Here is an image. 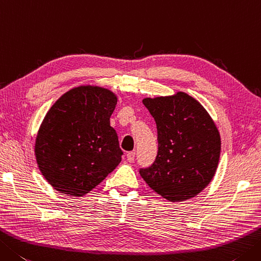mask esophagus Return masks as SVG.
<instances>
[{"mask_svg":"<svg viewBox=\"0 0 261 261\" xmlns=\"http://www.w3.org/2000/svg\"><path fill=\"white\" fill-rule=\"evenodd\" d=\"M135 157H136V152L135 151H129L126 154V160H127V162H130V163H132L135 161Z\"/></svg>","mask_w":261,"mask_h":261,"instance_id":"esophagus-1","label":"esophagus"}]
</instances>
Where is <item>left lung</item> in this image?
I'll return each instance as SVG.
<instances>
[{"label":"left lung","instance_id":"8db88e82","mask_svg":"<svg viewBox=\"0 0 261 261\" xmlns=\"http://www.w3.org/2000/svg\"><path fill=\"white\" fill-rule=\"evenodd\" d=\"M155 119L158 152L141 177L172 202L196 197L213 180L221 155L215 122L197 99L183 91L142 99Z\"/></svg>","mask_w":261,"mask_h":261}]
</instances>
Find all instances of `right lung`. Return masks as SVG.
Wrapping results in <instances>:
<instances>
[{
  "label": "right lung",
  "instance_id": "obj_1",
  "mask_svg": "<svg viewBox=\"0 0 261 261\" xmlns=\"http://www.w3.org/2000/svg\"><path fill=\"white\" fill-rule=\"evenodd\" d=\"M116 103L113 91L79 86L61 96L45 115L35 156L56 191L83 197L120 164L123 151L110 124Z\"/></svg>",
  "mask_w": 261,
  "mask_h": 261
}]
</instances>
